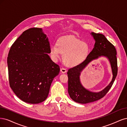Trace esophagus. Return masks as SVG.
<instances>
[{
	"label": "esophagus",
	"instance_id": "34e87169",
	"mask_svg": "<svg viewBox=\"0 0 127 127\" xmlns=\"http://www.w3.org/2000/svg\"><path fill=\"white\" fill-rule=\"evenodd\" d=\"M61 72L62 73H65L66 72V69L64 68H61Z\"/></svg>",
	"mask_w": 127,
	"mask_h": 127
}]
</instances>
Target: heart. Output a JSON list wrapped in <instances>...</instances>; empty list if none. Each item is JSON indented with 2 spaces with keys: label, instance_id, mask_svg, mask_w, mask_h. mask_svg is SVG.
<instances>
[{
  "label": "heart",
  "instance_id": "b5f03b06",
  "mask_svg": "<svg viewBox=\"0 0 127 127\" xmlns=\"http://www.w3.org/2000/svg\"><path fill=\"white\" fill-rule=\"evenodd\" d=\"M89 51L87 43L71 36L61 37L58 40L57 45H53L50 48V54L54 62L60 59L62 53L63 61L69 66L81 63L88 55Z\"/></svg>",
  "mask_w": 127,
  "mask_h": 127
}]
</instances>
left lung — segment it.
I'll use <instances>...</instances> for the list:
<instances>
[{"instance_id":"left-lung-1","label":"left lung","mask_w":127,"mask_h":127,"mask_svg":"<svg viewBox=\"0 0 127 127\" xmlns=\"http://www.w3.org/2000/svg\"><path fill=\"white\" fill-rule=\"evenodd\" d=\"M91 35L95 42L93 50L83 62L69 68L67 73L69 95L73 101L82 104L95 101L104 96L111 88L118 73L117 51L115 47L103 34L92 32ZM101 56L107 57L110 61L113 74V79L107 87L101 92L99 93L90 92L84 88L80 83L79 79L80 72L90 62Z\"/></svg>"}]
</instances>
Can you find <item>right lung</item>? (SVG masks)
<instances>
[{
	"label": "right lung",
	"mask_w": 127,
	"mask_h": 127,
	"mask_svg": "<svg viewBox=\"0 0 127 127\" xmlns=\"http://www.w3.org/2000/svg\"><path fill=\"white\" fill-rule=\"evenodd\" d=\"M50 42L42 28L24 31L12 45L7 58L9 85L20 100L41 103L48 96L60 66L48 55Z\"/></svg>",
	"instance_id": "right-lung-1"
}]
</instances>
